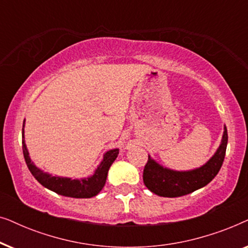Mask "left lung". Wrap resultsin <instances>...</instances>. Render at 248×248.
Returning a JSON list of instances; mask_svg holds the SVG:
<instances>
[{
	"label": "left lung",
	"mask_w": 248,
	"mask_h": 248,
	"mask_svg": "<svg viewBox=\"0 0 248 248\" xmlns=\"http://www.w3.org/2000/svg\"><path fill=\"white\" fill-rule=\"evenodd\" d=\"M228 133L225 127L221 144L204 166L189 171H175L161 167L149 157L143 169V183L152 193L164 198H178L208 185L218 174L226 155Z\"/></svg>",
	"instance_id": "obj_1"
}]
</instances>
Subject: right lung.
Segmentation results:
<instances>
[{
	"label": "right lung",
	"instance_id": "add662e5",
	"mask_svg": "<svg viewBox=\"0 0 248 248\" xmlns=\"http://www.w3.org/2000/svg\"><path fill=\"white\" fill-rule=\"evenodd\" d=\"M25 126V122H23ZM23 138V132H22ZM22 151L23 157H25L26 164L28 166L30 172L33 177L38 181L43 186L50 191L57 193V194L63 196H69V198L76 199H89L93 196H96L99 193L106 183L108 169L113 164L115 159L117 158L118 149H113V150L107 151L104 155L103 161L98 166V168L94 171V174L89 178L83 179H71V178H63V177H55V176L48 175L46 172L40 170L37 168L33 162L30 160L29 152L27 150L25 141L22 140Z\"/></svg>",
	"mask_w": 248,
	"mask_h": 248
}]
</instances>
